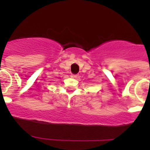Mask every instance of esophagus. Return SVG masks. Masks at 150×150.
Returning a JSON list of instances; mask_svg holds the SVG:
<instances>
[{
  "label": "esophagus",
  "instance_id": "obj_1",
  "mask_svg": "<svg viewBox=\"0 0 150 150\" xmlns=\"http://www.w3.org/2000/svg\"><path fill=\"white\" fill-rule=\"evenodd\" d=\"M71 77H73V78H77V77H79V75H72Z\"/></svg>",
  "mask_w": 150,
  "mask_h": 150
}]
</instances>
